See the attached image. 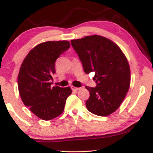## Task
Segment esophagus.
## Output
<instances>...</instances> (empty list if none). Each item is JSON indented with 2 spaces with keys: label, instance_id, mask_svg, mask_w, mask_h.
<instances>
[{
  "label": "esophagus",
  "instance_id": "1",
  "mask_svg": "<svg viewBox=\"0 0 153 153\" xmlns=\"http://www.w3.org/2000/svg\"><path fill=\"white\" fill-rule=\"evenodd\" d=\"M71 88H72V91H79V90H80L81 88H76L74 86H72L71 87Z\"/></svg>",
  "mask_w": 153,
  "mask_h": 153
}]
</instances>
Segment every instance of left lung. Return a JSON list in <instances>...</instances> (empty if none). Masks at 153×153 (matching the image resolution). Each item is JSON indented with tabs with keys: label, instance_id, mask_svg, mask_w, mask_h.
Wrapping results in <instances>:
<instances>
[{
	"label": "left lung",
	"instance_id": "1",
	"mask_svg": "<svg viewBox=\"0 0 153 153\" xmlns=\"http://www.w3.org/2000/svg\"><path fill=\"white\" fill-rule=\"evenodd\" d=\"M71 43L82 62L85 73H95L97 86H85L90 97L88 110L107 116L120 107L130 85V69L126 56L111 39L91 35L72 39Z\"/></svg>",
	"mask_w": 153,
	"mask_h": 153
}]
</instances>
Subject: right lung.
Here are the masks:
<instances>
[{
    "label": "right lung",
    "instance_id": "obj_1",
    "mask_svg": "<svg viewBox=\"0 0 153 153\" xmlns=\"http://www.w3.org/2000/svg\"><path fill=\"white\" fill-rule=\"evenodd\" d=\"M70 42L48 41L31 49L24 58L18 74V88L25 106L38 118L49 120L63 112L70 87H51L56 73L55 62L70 48Z\"/></svg>",
    "mask_w": 153,
    "mask_h": 153
}]
</instances>
